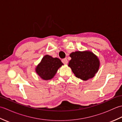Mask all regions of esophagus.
Listing matches in <instances>:
<instances>
[{"label": "esophagus", "mask_w": 122, "mask_h": 122, "mask_svg": "<svg viewBox=\"0 0 122 122\" xmlns=\"http://www.w3.org/2000/svg\"><path fill=\"white\" fill-rule=\"evenodd\" d=\"M62 62L65 64H67L68 63V60H67V59H66V58H64V59L62 60Z\"/></svg>", "instance_id": "34e87169"}]
</instances>
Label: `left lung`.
Returning <instances> with one entry per match:
<instances>
[{"mask_svg": "<svg viewBox=\"0 0 122 122\" xmlns=\"http://www.w3.org/2000/svg\"><path fill=\"white\" fill-rule=\"evenodd\" d=\"M70 56L71 60L68 66L77 78L86 81L93 78L97 73L100 62L98 57L92 52L89 50L73 52Z\"/></svg>", "mask_w": 122, "mask_h": 122, "instance_id": "left-lung-1", "label": "left lung"}]
</instances>
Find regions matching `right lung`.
<instances>
[{
  "label": "right lung",
  "instance_id": "right-lung-1",
  "mask_svg": "<svg viewBox=\"0 0 122 122\" xmlns=\"http://www.w3.org/2000/svg\"><path fill=\"white\" fill-rule=\"evenodd\" d=\"M63 65V64L59 58H53L46 54L36 66L35 70L41 79L47 81L52 79L58 69Z\"/></svg>",
  "mask_w": 122,
  "mask_h": 122
}]
</instances>
